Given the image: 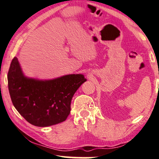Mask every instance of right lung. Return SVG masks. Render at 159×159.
I'll return each instance as SVG.
<instances>
[{
	"mask_svg": "<svg viewBox=\"0 0 159 159\" xmlns=\"http://www.w3.org/2000/svg\"><path fill=\"white\" fill-rule=\"evenodd\" d=\"M7 78L14 106L26 121L38 127L66 120L70 113L73 96L86 81L81 74L44 81L27 78L24 77L16 57L11 61Z\"/></svg>",
	"mask_w": 159,
	"mask_h": 159,
	"instance_id": "add662e5",
	"label": "right lung"
}]
</instances>
